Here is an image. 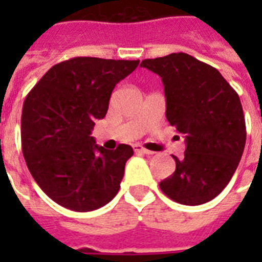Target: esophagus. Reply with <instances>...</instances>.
<instances>
[{
	"label": "esophagus",
	"mask_w": 262,
	"mask_h": 262,
	"mask_svg": "<svg viewBox=\"0 0 262 262\" xmlns=\"http://www.w3.org/2000/svg\"><path fill=\"white\" fill-rule=\"evenodd\" d=\"M135 151L139 152V154H144V155H152V154H154L152 151H148V149H145V148H143V147H140V145H136Z\"/></svg>",
	"instance_id": "obj_1"
}]
</instances>
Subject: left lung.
<instances>
[{"instance_id":"1","label":"left lung","mask_w":262,"mask_h":262,"mask_svg":"<svg viewBox=\"0 0 262 262\" xmlns=\"http://www.w3.org/2000/svg\"><path fill=\"white\" fill-rule=\"evenodd\" d=\"M140 67L162 77L166 117L185 136L186 151L159 183L183 205L211 201L227 186L242 158L246 125L239 96L219 71L185 53L144 59Z\"/></svg>"}]
</instances>
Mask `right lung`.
<instances>
[{"mask_svg": "<svg viewBox=\"0 0 262 262\" xmlns=\"http://www.w3.org/2000/svg\"><path fill=\"white\" fill-rule=\"evenodd\" d=\"M137 61L75 57L50 68L27 95L21 148L39 187L59 205L88 212L118 193L133 148L110 151L95 144V119L106 117L115 84Z\"/></svg>", "mask_w": 262, "mask_h": 262, "instance_id": "1", "label": "right lung"}]
</instances>
